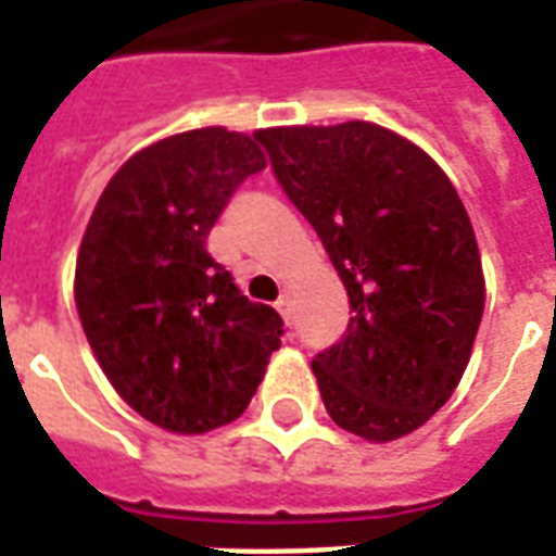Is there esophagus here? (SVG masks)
I'll return each mask as SVG.
<instances>
[{
	"label": "esophagus",
	"mask_w": 556,
	"mask_h": 556,
	"mask_svg": "<svg viewBox=\"0 0 556 556\" xmlns=\"http://www.w3.org/2000/svg\"><path fill=\"white\" fill-rule=\"evenodd\" d=\"M277 309H279V315H282V318L291 320V298H289V294H279Z\"/></svg>",
	"instance_id": "1"
}]
</instances>
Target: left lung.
<instances>
[{
  "instance_id": "left-lung-1",
  "label": "left lung",
  "mask_w": 556,
  "mask_h": 556,
  "mask_svg": "<svg viewBox=\"0 0 556 556\" xmlns=\"http://www.w3.org/2000/svg\"><path fill=\"white\" fill-rule=\"evenodd\" d=\"M282 191L318 232L351 324L312 359L339 427L392 442L454 394L483 318V267L445 170L365 121L258 129Z\"/></svg>"
}]
</instances>
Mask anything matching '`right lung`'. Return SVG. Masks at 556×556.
I'll return each mask as SVG.
<instances>
[{
  "mask_svg": "<svg viewBox=\"0 0 556 556\" xmlns=\"http://www.w3.org/2000/svg\"><path fill=\"white\" fill-rule=\"evenodd\" d=\"M256 138L224 126L135 152L105 185L76 258V309L123 401L170 433L244 413L279 348L282 318L247 300L205 238L247 176Z\"/></svg>",
  "mask_w": 556,
  "mask_h": 556,
  "instance_id": "obj_1",
  "label": "right lung"
}]
</instances>
